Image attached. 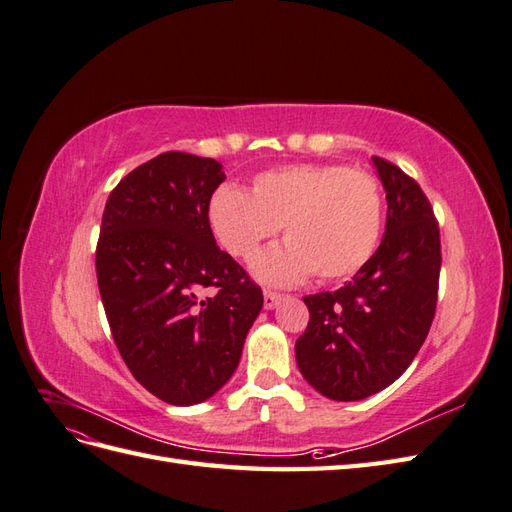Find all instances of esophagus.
Here are the masks:
<instances>
[{
	"mask_svg": "<svg viewBox=\"0 0 512 512\" xmlns=\"http://www.w3.org/2000/svg\"><path fill=\"white\" fill-rule=\"evenodd\" d=\"M284 294L280 292H273V290H265V309H275L277 305L282 303Z\"/></svg>",
	"mask_w": 512,
	"mask_h": 512,
	"instance_id": "esophagus-1",
	"label": "esophagus"
}]
</instances>
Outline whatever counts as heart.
Instances as JSON below:
<instances>
[{
    "label": "heart",
    "instance_id": "heart-1",
    "mask_svg": "<svg viewBox=\"0 0 512 512\" xmlns=\"http://www.w3.org/2000/svg\"><path fill=\"white\" fill-rule=\"evenodd\" d=\"M209 226L232 256L252 260L284 228L286 245L256 260L273 284L316 275L335 282L374 256L382 230L378 181L342 164H292L254 177L252 194L222 185L209 200Z\"/></svg>",
    "mask_w": 512,
    "mask_h": 512
}]
</instances>
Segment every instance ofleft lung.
<instances>
[{"instance_id":"8db88e82","label":"left lung","mask_w":512,"mask_h":512,"mask_svg":"<svg viewBox=\"0 0 512 512\" xmlns=\"http://www.w3.org/2000/svg\"><path fill=\"white\" fill-rule=\"evenodd\" d=\"M386 190L382 243L348 284L303 297L309 309L297 365L318 393L356 401L393 384L421 350L436 316L440 228L410 175L374 156Z\"/></svg>"}]
</instances>
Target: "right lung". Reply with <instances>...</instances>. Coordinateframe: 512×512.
<instances>
[{
  "label": "right lung",
  "instance_id": "right-lung-1",
  "mask_svg": "<svg viewBox=\"0 0 512 512\" xmlns=\"http://www.w3.org/2000/svg\"><path fill=\"white\" fill-rule=\"evenodd\" d=\"M222 164L160 153L123 177L106 200L96 273L117 350L145 389L192 406L235 374L262 290L215 245L209 200ZM205 287L216 292L200 300Z\"/></svg>",
  "mask_w": 512,
  "mask_h": 512
}]
</instances>
